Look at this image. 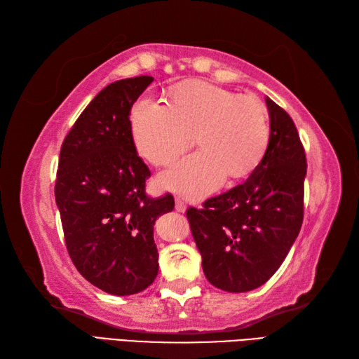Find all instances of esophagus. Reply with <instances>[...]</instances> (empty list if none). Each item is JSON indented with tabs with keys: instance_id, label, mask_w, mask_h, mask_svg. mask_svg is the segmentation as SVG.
<instances>
[{
	"instance_id": "1",
	"label": "esophagus",
	"mask_w": 359,
	"mask_h": 359,
	"mask_svg": "<svg viewBox=\"0 0 359 359\" xmlns=\"http://www.w3.org/2000/svg\"><path fill=\"white\" fill-rule=\"evenodd\" d=\"M175 208H177V212H186V203L181 198H177L175 199Z\"/></svg>"
}]
</instances>
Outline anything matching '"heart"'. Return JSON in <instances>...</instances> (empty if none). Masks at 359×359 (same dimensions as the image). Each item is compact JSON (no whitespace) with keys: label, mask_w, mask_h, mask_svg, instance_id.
I'll return each instance as SVG.
<instances>
[{"label":"heart","mask_w":359,"mask_h":359,"mask_svg":"<svg viewBox=\"0 0 359 359\" xmlns=\"http://www.w3.org/2000/svg\"><path fill=\"white\" fill-rule=\"evenodd\" d=\"M129 128L138 154L158 165L184 152L196 134L201 149L161 175L165 187L190 198L213 191L226 175L245 177L269 142L264 103L208 82L180 85L169 103L142 95L129 111Z\"/></svg>","instance_id":"b5f03b06"}]
</instances>
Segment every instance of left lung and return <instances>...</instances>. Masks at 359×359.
Listing matches in <instances>:
<instances>
[{
  "label": "left lung",
  "instance_id": "obj_1",
  "mask_svg": "<svg viewBox=\"0 0 359 359\" xmlns=\"http://www.w3.org/2000/svg\"><path fill=\"white\" fill-rule=\"evenodd\" d=\"M266 104L269 142L256 169L242 184L186 212L207 280L229 292L269 280L303 222L304 147L290 114L271 99Z\"/></svg>",
  "mask_w": 359,
  "mask_h": 359
}]
</instances>
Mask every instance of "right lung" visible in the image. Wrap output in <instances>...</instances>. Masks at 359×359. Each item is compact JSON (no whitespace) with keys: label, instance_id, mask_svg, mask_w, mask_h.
I'll return each mask as SVG.
<instances>
[{"label":"right lung","instance_id":"right-lung-1","mask_svg":"<svg viewBox=\"0 0 359 359\" xmlns=\"http://www.w3.org/2000/svg\"><path fill=\"white\" fill-rule=\"evenodd\" d=\"M151 76L103 88L60 147L55 184L69 257L86 280L112 295L146 290L158 274L156 217L172 212L170 194H146L151 170L137 155L129 111Z\"/></svg>","mask_w":359,"mask_h":359}]
</instances>
